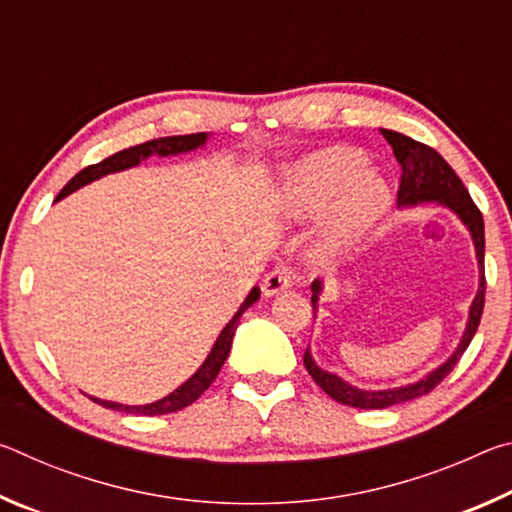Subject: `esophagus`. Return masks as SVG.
<instances>
[{"label": "esophagus", "instance_id": "34e87169", "mask_svg": "<svg viewBox=\"0 0 512 512\" xmlns=\"http://www.w3.org/2000/svg\"><path fill=\"white\" fill-rule=\"evenodd\" d=\"M291 284H293L291 268H287V266H277L275 271H271V273H268V275L264 277L262 291H264L266 298H273V296H277V293L291 289Z\"/></svg>", "mask_w": 512, "mask_h": 512}]
</instances>
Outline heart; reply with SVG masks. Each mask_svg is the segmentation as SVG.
<instances>
[{"instance_id":"obj_1","label":"heart","mask_w":512,"mask_h":512,"mask_svg":"<svg viewBox=\"0 0 512 512\" xmlns=\"http://www.w3.org/2000/svg\"><path fill=\"white\" fill-rule=\"evenodd\" d=\"M363 158L350 149H323L287 171L280 192V214L302 223L327 212L318 239V255H348L384 219L391 192L379 173L363 169Z\"/></svg>"}]
</instances>
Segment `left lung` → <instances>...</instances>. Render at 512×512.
Instances as JSON below:
<instances>
[{
	"instance_id": "left-lung-1",
	"label": "left lung",
	"mask_w": 512,
	"mask_h": 512,
	"mask_svg": "<svg viewBox=\"0 0 512 512\" xmlns=\"http://www.w3.org/2000/svg\"><path fill=\"white\" fill-rule=\"evenodd\" d=\"M381 135H384L386 142L393 146L395 160L400 162L402 167V183H400V192H397V205L418 207L424 203H436L440 207H447L449 212H454L458 216V221L465 225L467 232H470L474 253H476V264H479V291H476V296L472 300L470 314H467L465 332L461 336V341H458L456 350L452 352V357H449L445 363H440L438 368L427 372L422 379L413 381V384L384 388V391H366V388H357L348 384L345 379H341L339 375H334V372H327L320 368L307 348L302 361H305V368L309 375L314 377L316 384L323 388L332 400L354 406V409H388V406L409 402V400H415V397L431 393L433 388H436L440 381L454 370L458 359H461L463 352L467 350V345H470V341L474 339L476 329H479V323H481L483 302H485L483 216L479 212V207L474 205L470 194H467L461 178H458L454 169L445 162L443 155L433 151L431 146L415 142L402 133L386 131V128H381ZM323 289H325L323 280L311 282V307H314V318L318 314V300Z\"/></svg>"
}]
</instances>
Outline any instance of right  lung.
Returning <instances> with one entry per match:
<instances>
[{
    "mask_svg": "<svg viewBox=\"0 0 512 512\" xmlns=\"http://www.w3.org/2000/svg\"><path fill=\"white\" fill-rule=\"evenodd\" d=\"M207 140H210V135H207V133H196V135L160 137V140H151V142L131 146V149L119 151L115 155H110V158H106L103 162L90 164V167H85L81 173H76V176L63 187V192L56 196V201H60V198H65V196H69L72 192H76V189H81L85 185L94 183V180L108 176V173L133 169L140 162L149 160L151 155L169 158V155L189 153V151L201 149V146H205ZM257 300H259V287H253V289H250L248 296H246V300L241 302V307L237 309V314L230 318V323L221 329L219 336H216L212 350H210V354H207V359L201 363V368H198L194 375L185 381V384H180L176 391L169 393L167 397H162V400L151 402V404H119V402L99 400V397H92V400L99 402L101 406H106V409H112V411L140 413V415H164V413H173V411L185 409V406L196 402L198 397H201L207 391V388H210V384L216 379V375H219L221 366H223L225 359H228V354H230L232 339H235V332H237V325H239L241 314H244L248 307H253Z\"/></svg>",
    "mask_w": 512,
    "mask_h": 512,
    "instance_id": "1",
    "label": "right lung"
}]
</instances>
